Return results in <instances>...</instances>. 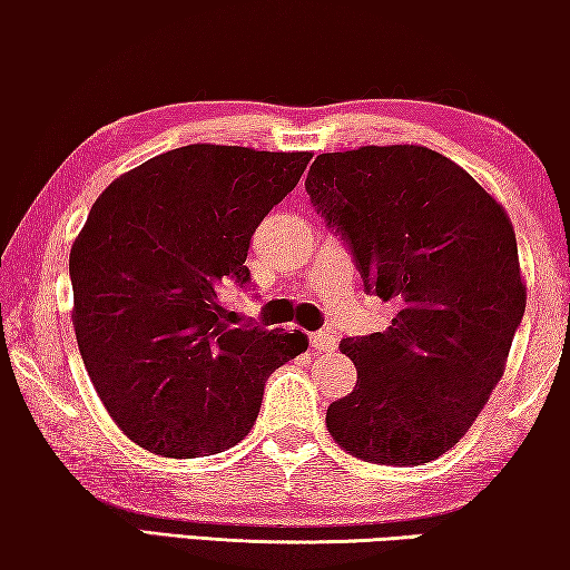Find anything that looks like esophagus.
<instances>
[{"mask_svg": "<svg viewBox=\"0 0 570 570\" xmlns=\"http://www.w3.org/2000/svg\"><path fill=\"white\" fill-rule=\"evenodd\" d=\"M311 347H314V353H326V350L337 347V340L326 332H316L311 334Z\"/></svg>", "mask_w": 570, "mask_h": 570, "instance_id": "1", "label": "esophagus"}]
</instances>
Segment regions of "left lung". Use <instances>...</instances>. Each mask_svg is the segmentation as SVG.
Segmentation results:
<instances>
[{"mask_svg":"<svg viewBox=\"0 0 570 570\" xmlns=\"http://www.w3.org/2000/svg\"><path fill=\"white\" fill-rule=\"evenodd\" d=\"M306 191L353 248L365 291L392 301L384 332L340 342L357 384L326 431L373 464H425L459 443L505 371L527 308L501 202L423 145L316 155Z\"/></svg>","mask_w":570,"mask_h":570,"instance_id":"1","label":"left lung"}]
</instances>
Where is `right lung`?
Here are the masks:
<instances>
[{
  "instance_id": "obj_1",
  "label": "right lung",
  "mask_w": 570,
  "mask_h": 570,
  "mask_svg": "<svg viewBox=\"0 0 570 570\" xmlns=\"http://www.w3.org/2000/svg\"><path fill=\"white\" fill-rule=\"evenodd\" d=\"M311 153L186 145L106 186L69 254L72 324L96 392L124 435L191 459L236 446L264 381L306 353L303 332L233 326L220 291L246 285L252 236Z\"/></svg>"
}]
</instances>
